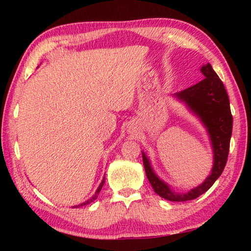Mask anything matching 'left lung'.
<instances>
[{"label":"left lung","instance_id":"obj_1","mask_svg":"<svg viewBox=\"0 0 251 251\" xmlns=\"http://www.w3.org/2000/svg\"><path fill=\"white\" fill-rule=\"evenodd\" d=\"M205 78L186 90L174 94L187 105L192 112L199 117L203 126L207 128L210 137L212 152H214V165L210 175L205 181L186 194L176 193L156 175L151 166L150 159L144 151L143 163L146 176L150 180L152 189L160 197L169 201H192L206 193L214 182L218 179L226 166L229 144L232 133V115L230 112L228 94L224 84L211 65L207 63L201 69Z\"/></svg>","mask_w":251,"mask_h":251}]
</instances>
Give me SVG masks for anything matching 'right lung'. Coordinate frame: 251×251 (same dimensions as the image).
I'll return each instance as SVG.
<instances>
[{
  "label": "right lung",
  "instance_id": "1",
  "mask_svg": "<svg viewBox=\"0 0 251 251\" xmlns=\"http://www.w3.org/2000/svg\"><path fill=\"white\" fill-rule=\"evenodd\" d=\"M104 182H105V177L103 178V180H101V182H100V185L99 186V188H97V190L95 192V195H93V196L88 199V201H86L85 202H83V203H80V205H77V206H74L73 208H78V207H80V206H85V205H88V203H91V202H93L95 201V199L97 198V196H99V194H100V189H101V187H103V185H104Z\"/></svg>",
  "mask_w": 251,
  "mask_h": 251
}]
</instances>
